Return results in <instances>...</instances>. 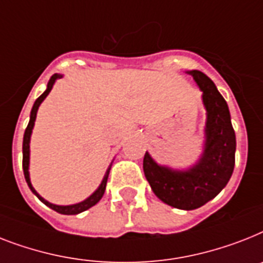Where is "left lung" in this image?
I'll return each instance as SVG.
<instances>
[{
	"label": "left lung",
	"mask_w": 263,
	"mask_h": 263,
	"mask_svg": "<svg viewBox=\"0 0 263 263\" xmlns=\"http://www.w3.org/2000/svg\"><path fill=\"white\" fill-rule=\"evenodd\" d=\"M185 72L202 91L206 119L201 154L193 165L176 168L158 163L146 151L143 170L161 201L173 208L192 211L216 197L228 183L235 166L236 139L227 102L216 85L198 70Z\"/></svg>",
	"instance_id": "left-lung-1"
}]
</instances>
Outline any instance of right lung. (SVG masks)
Returning <instances> with one entry per match:
<instances>
[{"label":"right lung","instance_id":"right-lung-1","mask_svg":"<svg viewBox=\"0 0 263 263\" xmlns=\"http://www.w3.org/2000/svg\"><path fill=\"white\" fill-rule=\"evenodd\" d=\"M63 74H54V76L51 77L48 83H47V89L44 90L42 96H40L37 100L35 101L33 106H32V110H31V116H29V123H28V127L24 132V139H23V170H24V177H25V181H27L28 186L31 189V192L35 194L36 197L39 198L40 201L43 204H46L48 208L54 209L57 211L58 213H62V215H78V213L83 212V211H86V209L91 208L93 205H96L100 200L102 198L104 193H105V187H106V182H108V177H109V172H110V167H112V163L113 161L110 162V165L108 166L106 168L105 174H104V178H102L101 183L98 185V187L96 189L93 193L86 197L85 200L80 202H76V204H70V205H58V204H52V202L47 201L46 198H43L37 192L35 191V187L32 186V182H31V176H29V158H31V150H29V144H31V136H32V129L35 127V121H36V115H37V110H39V106L48 95H50V91L52 90V87H54L55 82L58 80H61Z\"/></svg>","mask_w":263,"mask_h":263}]
</instances>
